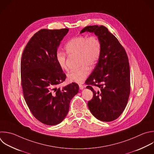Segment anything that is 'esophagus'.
Instances as JSON below:
<instances>
[{"label": "esophagus", "instance_id": "34e87169", "mask_svg": "<svg viewBox=\"0 0 154 154\" xmlns=\"http://www.w3.org/2000/svg\"><path fill=\"white\" fill-rule=\"evenodd\" d=\"M85 87H84V86H83L82 85H79V88H80V90H82V89H83V88H84Z\"/></svg>", "mask_w": 154, "mask_h": 154}]
</instances>
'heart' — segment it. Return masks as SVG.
<instances>
[{"label":"heart","instance_id":"obj_1","mask_svg":"<svg viewBox=\"0 0 154 154\" xmlns=\"http://www.w3.org/2000/svg\"><path fill=\"white\" fill-rule=\"evenodd\" d=\"M66 53L70 56H77L79 70L72 71L68 74V79L71 82L82 83L89 74V69H92L97 64L101 54V45L97 37L92 35L89 37L79 35L72 37L65 45ZM56 61L63 70H66V56L62 51L56 53Z\"/></svg>","mask_w":154,"mask_h":154}]
</instances>
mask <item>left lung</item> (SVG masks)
I'll return each instance as SVG.
<instances>
[{"label":"left lung","instance_id":"obj_1","mask_svg":"<svg viewBox=\"0 0 154 154\" xmlns=\"http://www.w3.org/2000/svg\"><path fill=\"white\" fill-rule=\"evenodd\" d=\"M94 33L101 51L98 63L86 81L94 93L88 106L92 114L102 122L117 119L125 109L130 94L129 64L124 48L104 26H88L80 33ZM91 85L99 89L95 92Z\"/></svg>","mask_w":154,"mask_h":154}]
</instances>
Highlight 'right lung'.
Segmentation results:
<instances>
[{"instance_id":"obj_1","label":"right lung","mask_w":154,"mask_h":154,"mask_svg":"<svg viewBox=\"0 0 154 154\" xmlns=\"http://www.w3.org/2000/svg\"><path fill=\"white\" fill-rule=\"evenodd\" d=\"M69 29H42L27 43L22 54L20 71L23 93L32 115L47 125L61 123L69 111L71 99L79 92L77 83L61 88L66 79L56 59L57 48Z\"/></svg>"}]
</instances>
